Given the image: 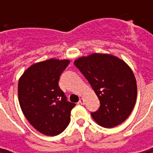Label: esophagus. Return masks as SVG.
<instances>
[{"label": "esophagus", "instance_id": "1", "mask_svg": "<svg viewBox=\"0 0 153 153\" xmlns=\"http://www.w3.org/2000/svg\"><path fill=\"white\" fill-rule=\"evenodd\" d=\"M84 102H85L84 99H83V98H81L79 100V104H81V105H84Z\"/></svg>", "mask_w": 153, "mask_h": 153}]
</instances>
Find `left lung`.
Wrapping results in <instances>:
<instances>
[{"instance_id":"obj_1","label":"left lung","mask_w":153,"mask_h":153,"mask_svg":"<svg viewBox=\"0 0 153 153\" xmlns=\"http://www.w3.org/2000/svg\"><path fill=\"white\" fill-rule=\"evenodd\" d=\"M74 65L100 101L99 110L91 113L94 120L104 128H113L126 120L137 98L136 79L128 64L117 56L95 53L76 59Z\"/></svg>"}]
</instances>
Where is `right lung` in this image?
Instances as JSON below:
<instances>
[{
    "label": "right lung",
    "instance_id": "right-lung-1",
    "mask_svg": "<svg viewBox=\"0 0 153 153\" xmlns=\"http://www.w3.org/2000/svg\"><path fill=\"white\" fill-rule=\"evenodd\" d=\"M69 59H50L33 64L19 80L21 110L37 131L48 136L61 134L71 121L76 104L67 101L59 79Z\"/></svg>",
    "mask_w": 153,
    "mask_h": 153
}]
</instances>
